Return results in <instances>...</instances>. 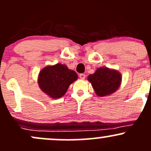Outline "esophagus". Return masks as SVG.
I'll return each instance as SVG.
<instances>
[{
  "label": "esophagus",
  "mask_w": 151,
  "mask_h": 151,
  "mask_svg": "<svg viewBox=\"0 0 151 151\" xmlns=\"http://www.w3.org/2000/svg\"><path fill=\"white\" fill-rule=\"evenodd\" d=\"M80 78L82 80H84L85 78V74H80Z\"/></svg>",
  "instance_id": "esophagus-1"
}]
</instances>
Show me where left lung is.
<instances>
[{"label":"left lung","mask_w":151,"mask_h":151,"mask_svg":"<svg viewBox=\"0 0 151 151\" xmlns=\"http://www.w3.org/2000/svg\"><path fill=\"white\" fill-rule=\"evenodd\" d=\"M88 80L98 96L104 97L116 91L121 85L122 75L119 71L107 67H101L90 74Z\"/></svg>","instance_id":"8db88e82"}]
</instances>
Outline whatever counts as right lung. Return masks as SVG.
Masks as SVG:
<instances>
[{"label": "right lung", "mask_w": 151, "mask_h": 151, "mask_svg": "<svg viewBox=\"0 0 151 151\" xmlns=\"http://www.w3.org/2000/svg\"><path fill=\"white\" fill-rule=\"evenodd\" d=\"M78 78L74 71L61 63L47 66L39 73L38 85L50 98L57 99L64 96L69 85Z\"/></svg>", "instance_id": "1"}]
</instances>
